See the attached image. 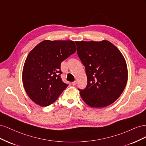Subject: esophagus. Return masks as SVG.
<instances>
[{
	"label": "esophagus",
	"mask_w": 146,
	"mask_h": 146,
	"mask_svg": "<svg viewBox=\"0 0 146 146\" xmlns=\"http://www.w3.org/2000/svg\"><path fill=\"white\" fill-rule=\"evenodd\" d=\"M76 84H77V81L76 80V81H74V82H72V85H76Z\"/></svg>",
	"instance_id": "34e87169"
}]
</instances>
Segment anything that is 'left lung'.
<instances>
[{
	"instance_id": "left-lung-1",
	"label": "left lung",
	"mask_w": 146,
	"mask_h": 146,
	"mask_svg": "<svg viewBox=\"0 0 146 146\" xmlns=\"http://www.w3.org/2000/svg\"><path fill=\"white\" fill-rule=\"evenodd\" d=\"M76 44L88 80L85 89H78L82 98L94 108L113 104L122 93L127 82V64L121 52L106 40Z\"/></svg>"
}]
</instances>
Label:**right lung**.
Instances as JSON below:
<instances>
[{
    "label": "right lung",
    "mask_w": 146,
    "mask_h": 146,
    "mask_svg": "<svg viewBox=\"0 0 146 146\" xmlns=\"http://www.w3.org/2000/svg\"><path fill=\"white\" fill-rule=\"evenodd\" d=\"M72 41L41 42L25 60L23 82L29 98L36 104H53L69 85L61 78V63L76 51Z\"/></svg>",
    "instance_id": "obj_1"
}]
</instances>
